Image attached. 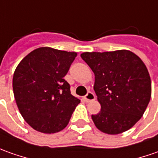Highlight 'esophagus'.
<instances>
[{"instance_id":"obj_1","label":"esophagus","mask_w":158,"mask_h":158,"mask_svg":"<svg viewBox=\"0 0 158 158\" xmlns=\"http://www.w3.org/2000/svg\"><path fill=\"white\" fill-rule=\"evenodd\" d=\"M84 99L86 102H90V101H94L96 99V96L94 95V93L92 92H88L86 96H84Z\"/></svg>"}]
</instances>
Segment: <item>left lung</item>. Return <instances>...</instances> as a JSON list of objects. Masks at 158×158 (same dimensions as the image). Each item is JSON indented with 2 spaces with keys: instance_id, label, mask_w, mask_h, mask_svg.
Wrapping results in <instances>:
<instances>
[{
  "instance_id": "left-lung-1",
  "label": "left lung",
  "mask_w": 158,
  "mask_h": 158,
  "mask_svg": "<svg viewBox=\"0 0 158 158\" xmlns=\"http://www.w3.org/2000/svg\"><path fill=\"white\" fill-rule=\"evenodd\" d=\"M81 57L95 74L94 90L101 110L91 118L103 133L117 135L140 120L151 96L145 64L133 52H84Z\"/></svg>"
}]
</instances>
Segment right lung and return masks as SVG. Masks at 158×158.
<instances>
[{"label": "right lung", "mask_w": 158, "mask_h": 158, "mask_svg": "<svg viewBox=\"0 0 158 158\" xmlns=\"http://www.w3.org/2000/svg\"><path fill=\"white\" fill-rule=\"evenodd\" d=\"M76 52L42 47L31 51L16 67L13 90L19 111L34 130L46 133L62 131L80 100L72 96L67 75Z\"/></svg>", "instance_id": "right-lung-1"}]
</instances>
